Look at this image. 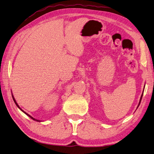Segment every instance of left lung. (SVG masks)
Segmentation results:
<instances>
[{
	"instance_id": "left-lung-1",
	"label": "left lung",
	"mask_w": 154,
	"mask_h": 154,
	"mask_svg": "<svg viewBox=\"0 0 154 154\" xmlns=\"http://www.w3.org/2000/svg\"><path fill=\"white\" fill-rule=\"evenodd\" d=\"M143 91H144V89H143ZM143 93H142V95H141V98H140V100H139V105H138V106H137V107H139V104H140V102H141V101L142 97H143Z\"/></svg>"
}]
</instances>
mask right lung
I'll use <instances>...</instances> for the list:
<instances>
[{
    "instance_id": "obj_1",
    "label": "right lung",
    "mask_w": 154,
    "mask_h": 154,
    "mask_svg": "<svg viewBox=\"0 0 154 154\" xmlns=\"http://www.w3.org/2000/svg\"><path fill=\"white\" fill-rule=\"evenodd\" d=\"M12 97H13V100H14V102H15V104L17 105V107L19 108V109H20V110L22 111V112H23L25 113V114H26V115H27V116H29L30 117V118L31 119H33V121H38V122H40V121H39V120H37V119H35L34 118H33V117L32 116H30L29 115V114H27V113H26V112H24L23 110H22V109L20 108V107H19V105L17 104V102L15 101V98H14V97H13V94H12Z\"/></svg>"
}]
</instances>
